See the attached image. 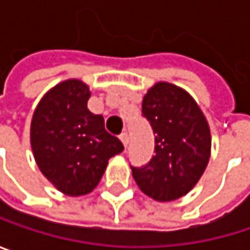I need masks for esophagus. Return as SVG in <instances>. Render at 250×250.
Masks as SVG:
<instances>
[{"label": "esophagus", "mask_w": 250, "mask_h": 250, "mask_svg": "<svg viewBox=\"0 0 250 250\" xmlns=\"http://www.w3.org/2000/svg\"><path fill=\"white\" fill-rule=\"evenodd\" d=\"M120 140H122V143L125 145V147H127V145H128V134H127V131H123V133L120 134Z\"/></svg>", "instance_id": "esophagus-1"}]
</instances>
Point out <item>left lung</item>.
<instances>
[{
    "mask_svg": "<svg viewBox=\"0 0 250 250\" xmlns=\"http://www.w3.org/2000/svg\"><path fill=\"white\" fill-rule=\"evenodd\" d=\"M142 116L155 134V155L137 168L131 167L137 187L156 201L185 195L201 178L211 147L207 120L184 89L158 82L143 98Z\"/></svg>",
    "mask_w": 250,
    "mask_h": 250,
    "instance_id": "8db88e82",
    "label": "left lung"
}]
</instances>
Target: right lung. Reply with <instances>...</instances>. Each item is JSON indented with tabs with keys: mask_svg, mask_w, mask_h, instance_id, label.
Instances as JSON below:
<instances>
[{
	"mask_svg": "<svg viewBox=\"0 0 250 250\" xmlns=\"http://www.w3.org/2000/svg\"><path fill=\"white\" fill-rule=\"evenodd\" d=\"M88 85L78 79L52 88L34 110L30 142L43 175L63 194L91 192L104 174L108 159L123 152V143L92 114L86 103Z\"/></svg>",
	"mask_w": 250,
	"mask_h": 250,
	"instance_id": "add662e5",
	"label": "right lung"
}]
</instances>
